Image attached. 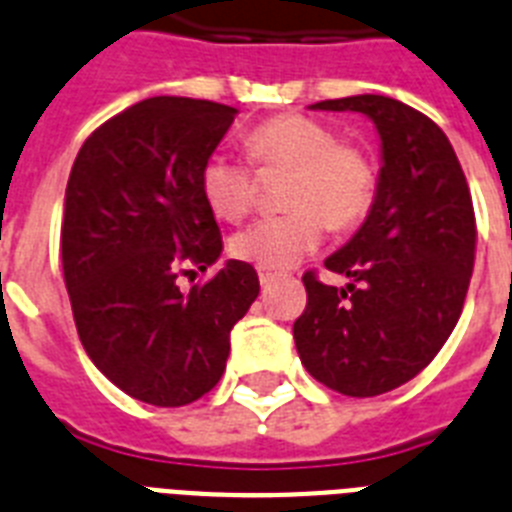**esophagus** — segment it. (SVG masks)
<instances>
[{
  "label": "esophagus",
  "mask_w": 512,
  "mask_h": 512,
  "mask_svg": "<svg viewBox=\"0 0 512 512\" xmlns=\"http://www.w3.org/2000/svg\"><path fill=\"white\" fill-rule=\"evenodd\" d=\"M257 276H260V283H263V286H270V283L278 278V273H273V270H268V268H260L257 270Z\"/></svg>",
  "instance_id": "obj_1"
}]
</instances>
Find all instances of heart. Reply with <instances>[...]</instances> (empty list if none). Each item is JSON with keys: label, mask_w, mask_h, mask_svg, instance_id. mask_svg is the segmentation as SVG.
<instances>
[{"label": "heart", "mask_w": 512, "mask_h": 512, "mask_svg": "<svg viewBox=\"0 0 512 512\" xmlns=\"http://www.w3.org/2000/svg\"><path fill=\"white\" fill-rule=\"evenodd\" d=\"M260 171H289L281 216L260 218L231 239V255L244 263L281 270L320 247L325 229L349 231L375 203V161L359 143L338 140L336 130L307 114H278L244 137ZM200 192L223 221H239L257 200L252 164L216 150L200 169Z\"/></svg>", "instance_id": "1"}]
</instances>
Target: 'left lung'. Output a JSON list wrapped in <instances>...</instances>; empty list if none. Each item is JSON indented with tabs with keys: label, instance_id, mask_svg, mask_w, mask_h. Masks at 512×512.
Listing matches in <instances>:
<instances>
[{
	"label": "left lung",
	"instance_id": "left-lung-1",
	"mask_svg": "<svg viewBox=\"0 0 512 512\" xmlns=\"http://www.w3.org/2000/svg\"><path fill=\"white\" fill-rule=\"evenodd\" d=\"M312 109L367 114L382 140L367 221L325 260L351 283L338 289L307 270V307L294 322L309 375L369 398L419 375L453 333L474 270V203L453 145L422 111L369 93Z\"/></svg>",
	"mask_w": 512,
	"mask_h": 512
}]
</instances>
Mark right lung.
Segmentation results:
<instances>
[{
    "label": "right lung",
    "mask_w": 512,
    "mask_h": 512,
    "mask_svg": "<svg viewBox=\"0 0 512 512\" xmlns=\"http://www.w3.org/2000/svg\"><path fill=\"white\" fill-rule=\"evenodd\" d=\"M236 109L156 96L103 122L72 163L62 270L85 354L150 406H187L221 380L229 336L260 294L255 268L229 260L179 291L176 278L221 257L200 169Z\"/></svg>",
    "instance_id": "1"
}]
</instances>
